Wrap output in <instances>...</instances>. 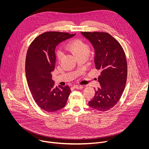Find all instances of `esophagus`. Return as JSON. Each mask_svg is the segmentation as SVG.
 Segmentation results:
<instances>
[{
	"label": "esophagus",
	"mask_w": 149,
	"mask_h": 149,
	"mask_svg": "<svg viewBox=\"0 0 149 149\" xmlns=\"http://www.w3.org/2000/svg\"><path fill=\"white\" fill-rule=\"evenodd\" d=\"M73 87L75 89H82L83 88V86H78V85H75V86H73Z\"/></svg>",
	"instance_id": "1"
}]
</instances>
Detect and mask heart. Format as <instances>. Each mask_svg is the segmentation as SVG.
<instances>
[{"instance_id": "heart-1", "label": "heart", "mask_w": 149, "mask_h": 149, "mask_svg": "<svg viewBox=\"0 0 149 149\" xmlns=\"http://www.w3.org/2000/svg\"><path fill=\"white\" fill-rule=\"evenodd\" d=\"M67 49L73 54L77 58L88 56L90 52V48L88 44L80 39L73 40L67 44ZM63 56V53L58 50L56 52V57L58 61H60Z\"/></svg>"}]
</instances>
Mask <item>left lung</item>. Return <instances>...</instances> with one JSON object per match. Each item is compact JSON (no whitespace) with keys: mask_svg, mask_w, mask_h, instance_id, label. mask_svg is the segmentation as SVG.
<instances>
[{"mask_svg":"<svg viewBox=\"0 0 149 149\" xmlns=\"http://www.w3.org/2000/svg\"><path fill=\"white\" fill-rule=\"evenodd\" d=\"M95 49V68L101 71L100 87L95 91L89 106L100 111L110 110L120 99L125 88L127 63L119 42L107 32H81Z\"/></svg>","mask_w":149,"mask_h":149,"instance_id":"8db88e82","label":"left lung"}]
</instances>
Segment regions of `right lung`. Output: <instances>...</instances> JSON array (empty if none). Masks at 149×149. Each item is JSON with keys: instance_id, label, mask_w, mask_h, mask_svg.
<instances>
[{"instance_id": "right-lung-1", "label": "right lung", "mask_w": 149, "mask_h": 149, "mask_svg": "<svg viewBox=\"0 0 149 149\" xmlns=\"http://www.w3.org/2000/svg\"><path fill=\"white\" fill-rule=\"evenodd\" d=\"M75 34L46 32L37 36L28 49L25 72L28 87L36 104L47 112L64 107L70 94L69 86L54 87L51 72L55 68L56 46Z\"/></svg>"}]
</instances>
